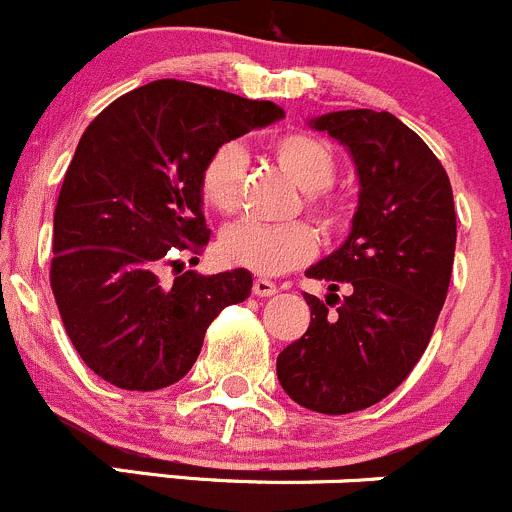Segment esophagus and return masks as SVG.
I'll return each mask as SVG.
<instances>
[{
  "label": "esophagus",
  "instance_id": "obj_1",
  "mask_svg": "<svg viewBox=\"0 0 512 512\" xmlns=\"http://www.w3.org/2000/svg\"><path fill=\"white\" fill-rule=\"evenodd\" d=\"M252 292H255L257 297H270V295H275V292H277V285H275V282L265 280V277H257V280L252 282Z\"/></svg>",
  "mask_w": 512,
  "mask_h": 512
}]
</instances>
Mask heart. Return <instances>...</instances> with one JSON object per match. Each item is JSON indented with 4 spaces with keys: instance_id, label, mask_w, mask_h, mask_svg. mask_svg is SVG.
Wrapping results in <instances>:
<instances>
[{
    "instance_id": "obj_1",
    "label": "heart",
    "mask_w": 512,
    "mask_h": 512,
    "mask_svg": "<svg viewBox=\"0 0 512 512\" xmlns=\"http://www.w3.org/2000/svg\"><path fill=\"white\" fill-rule=\"evenodd\" d=\"M277 162L290 172L292 180L310 192V207L325 222L332 220V207L320 197V190L335 180V155L330 147L307 132H285L272 140ZM247 155L240 142H225L207 157L200 172V195L210 210L232 215L240 205V185ZM317 252V235L302 222L267 225L260 220H240L220 237V257L227 265L245 267L255 275L275 277L305 265Z\"/></svg>"
}]
</instances>
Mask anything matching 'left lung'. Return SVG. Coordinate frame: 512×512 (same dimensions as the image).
Returning <instances> with one entry per match:
<instances>
[{
	"mask_svg": "<svg viewBox=\"0 0 512 512\" xmlns=\"http://www.w3.org/2000/svg\"><path fill=\"white\" fill-rule=\"evenodd\" d=\"M307 124L345 147L360 192L347 240L305 272L332 285L325 300L305 295L310 327L277 355V377L302 408L345 415L393 393L428 347L453 275V187L395 114L342 109Z\"/></svg>",
	"mask_w": 512,
	"mask_h": 512,
	"instance_id": "obj_1",
	"label": "left lung"
}]
</instances>
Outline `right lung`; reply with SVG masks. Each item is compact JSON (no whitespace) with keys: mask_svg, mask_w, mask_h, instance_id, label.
<instances>
[{"mask_svg":"<svg viewBox=\"0 0 512 512\" xmlns=\"http://www.w3.org/2000/svg\"><path fill=\"white\" fill-rule=\"evenodd\" d=\"M282 117L272 102L157 79L89 122L54 210L52 292L74 350L102 380L142 393L175 385L222 307L250 297L247 270H187L162 285L160 267L210 242L207 157Z\"/></svg>","mask_w":512,"mask_h":512,"instance_id":"1","label":"right lung"}]
</instances>
